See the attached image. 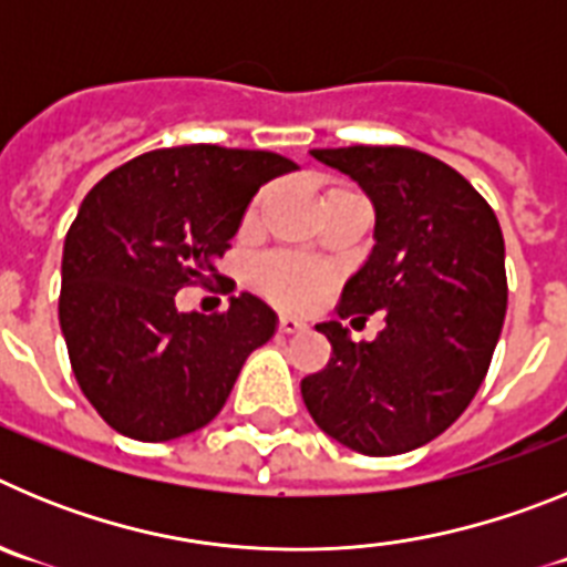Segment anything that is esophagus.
I'll list each match as a JSON object with an SVG mask.
<instances>
[{
    "label": "esophagus",
    "instance_id": "1",
    "mask_svg": "<svg viewBox=\"0 0 567 567\" xmlns=\"http://www.w3.org/2000/svg\"><path fill=\"white\" fill-rule=\"evenodd\" d=\"M278 329H280V332L292 334V332H300V329H307V323H303L300 318H295V315H280Z\"/></svg>",
    "mask_w": 567,
    "mask_h": 567
}]
</instances>
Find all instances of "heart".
Segmentation results:
<instances>
[{
    "label": "heart",
    "instance_id": "b5f03b06",
    "mask_svg": "<svg viewBox=\"0 0 567 567\" xmlns=\"http://www.w3.org/2000/svg\"><path fill=\"white\" fill-rule=\"evenodd\" d=\"M260 202L264 195H258L247 213V224L258 218ZM329 284L327 269L307 264V260L292 258V255H267L255 264V287L267 295L272 303L287 309H300L312 303Z\"/></svg>",
    "mask_w": 567,
    "mask_h": 567
}]
</instances>
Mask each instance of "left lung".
Listing matches in <instances>:
<instances>
[{
	"label": "left lung",
	"instance_id": "1",
	"mask_svg": "<svg viewBox=\"0 0 567 567\" xmlns=\"http://www.w3.org/2000/svg\"><path fill=\"white\" fill-rule=\"evenodd\" d=\"M374 204V249L340 292L338 318L384 312L379 338L352 344L318 323L329 363L300 380L315 423L369 457L420 449L477 394L508 307L497 215L454 167L412 147L312 150Z\"/></svg>",
	"mask_w": 567,
	"mask_h": 567
}]
</instances>
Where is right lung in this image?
I'll return each mask as SVG.
<instances>
[{"mask_svg":"<svg viewBox=\"0 0 567 567\" xmlns=\"http://www.w3.org/2000/svg\"><path fill=\"white\" fill-rule=\"evenodd\" d=\"M292 169L267 150L184 144L138 155L84 195L64 238L59 323L79 389L110 429L164 443L221 412L275 312L240 292L204 318L178 312L175 292L221 278L215 260L252 195Z\"/></svg>","mask_w":567,"mask_h":567,"instance_id":"right-lung-1","label":"right lung"}]
</instances>
